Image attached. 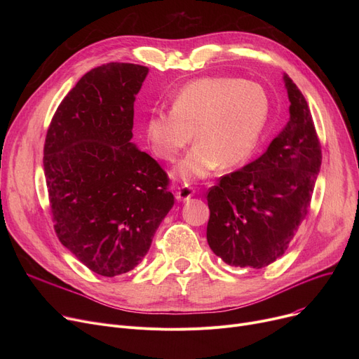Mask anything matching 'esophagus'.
<instances>
[{
  "mask_svg": "<svg viewBox=\"0 0 359 359\" xmlns=\"http://www.w3.org/2000/svg\"><path fill=\"white\" fill-rule=\"evenodd\" d=\"M195 189L191 186V184H182V186H177L176 189V199L180 201V202H184V201H189L191 196L195 195Z\"/></svg>",
  "mask_w": 359,
  "mask_h": 359,
  "instance_id": "esophagus-1",
  "label": "esophagus"
}]
</instances>
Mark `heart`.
<instances>
[{
	"mask_svg": "<svg viewBox=\"0 0 359 359\" xmlns=\"http://www.w3.org/2000/svg\"><path fill=\"white\" fill-rule=\"evenodd\" d=\"M271 110L269 94L262 84L234 77H202L184 84L172 107H158L145 123L154 154L173 161L194 138L198 141L177 172L201 179L222 164L233 167L255 148Z\"/></svg>",
	"mask_w": 359,
	"mask_h": 359,
	"instance_id": "heart-1",
	"label": "heart"
}]
</instances>
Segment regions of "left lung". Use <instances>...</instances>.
<instances>
[{
    "label": "left lung",
    "mask_w": 359,
    "mask_h": 359,
    "mask_svg": "<svg viewBox=\"0 0 359 359\" xmlns=\"http://www.w3.org/2000/svg\"><path fill=\"white\" fill-rule=\"evenodd\" d=\"M291 119L266 153L219 177L206 201V240L225 263L262 269L285 253L310 212L322 145L310 107L285 74Z\"/></svg>",
    "instance_id": "1"
}]
</instances>
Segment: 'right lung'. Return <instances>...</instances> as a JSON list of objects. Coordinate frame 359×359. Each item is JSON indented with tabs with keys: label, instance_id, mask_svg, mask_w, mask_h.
Returning a JSON list of instances; mask_svg holds the SVG:
<instances>
[{
	"label": "right lung",
	"instance_id": "add662e5",
	"mask_svg": "<svg viewBox=\"0 0 359 359\" xmlns=\"http://www.w3.org/2000/svg\"><path fill=\"white\" fill-rule=\"evenodd\" d=\"M148 68L109 62L67 94L46 132L43 168L56 237L91 272L116 276L147 255L173 208L163 167L130 142Z\"/></svg>",
	"mask_w": 359,
	"mask_h": 359
}]
</instances>
